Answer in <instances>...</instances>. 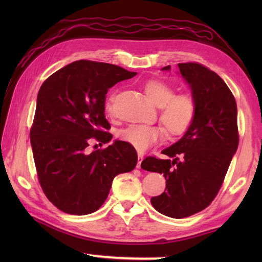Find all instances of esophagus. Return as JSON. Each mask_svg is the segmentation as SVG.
<instances>
[{
    "mask_svg": "<svg viewBox=\"0 0 262 262\" xmlns=\"http://www.w3.org/2000/svg\"><path fill=\"white\" fill-rule=\"evenodd\" d=\"M139 162H137V165H136V167L137 168H141V163H142V161H143V155H141V154H139Z\"/></svg>",
    "mask_w": 262,
    "mask_h": 262,
    "instance_id": "esophagus-1",
    "label": "esophagus"
}]
</instances>
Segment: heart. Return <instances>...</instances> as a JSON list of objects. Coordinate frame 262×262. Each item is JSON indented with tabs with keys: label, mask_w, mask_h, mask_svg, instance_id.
<instances>
[{
	"label": "heart",
	"mask_w": 262,
	"mask_h": 262,
	"mask_svg": "<svg viewBox=\"0 0 262 262\" xmlns=\"http://www.w3.org/2000/svg\"><path fill=\"white\" fill-rule=\"evenodd\" d=\"M143 90L148 99L159 107V121L170 136L184 135L189 129L196 115V101L189 94L176 95L174 88L159 79L145 82ZM117 92L112 91L105 101V110L113 113ZM164 129L161 126L130 125L118 133V139L143 152L163 140Z\"/></svg>",
	"instance_id": "1"
}]
</instances>
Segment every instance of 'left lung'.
I'll list each match as a JSON object with an SVG mask.
<instances>
[{
	"label": "left lung",
	"instance_id": "obj_1",
	"mask_svg": "<svg viewBox=\"0 0 262 262\" xmlns=\"http://www.w3.org/2000/svg\"><path fill=\"white\" fill-rule=\"evenodd\" d=\"M178 67L192 89L196 115L183 139L162 151L170 159L148 156L141 163L165 177V190L151 205L172 219L192 216L214 201L239 143L236 99L225 82L198 62Z\"/></svg>",
	"mask_w": 262,
	"mask_h": 262
}]
</instances>
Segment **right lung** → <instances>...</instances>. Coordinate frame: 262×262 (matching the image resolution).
Instances as JSON below:
<instances>
[{
  "label": "right lung",
  "instance_id": "right-lung-1",
  "mask_svg": "<svg viewBox=\"0 0 262 262\" xmlns=\"http://www.w3.org/2000/svg\"><path fill=\"white\" fill-rule=\"evenodd\" d=\"M119 66L75 61L52 74L38 92L30 137L39 184L57 209L72 215L98 210L115 176L134 170L137 154L122 141L88 154L92 142L112 139L105 118L108 89L134 77Z\"/></svg>",
  "mask_w": 262,
  "mask_h": 262
}]
</instances>
